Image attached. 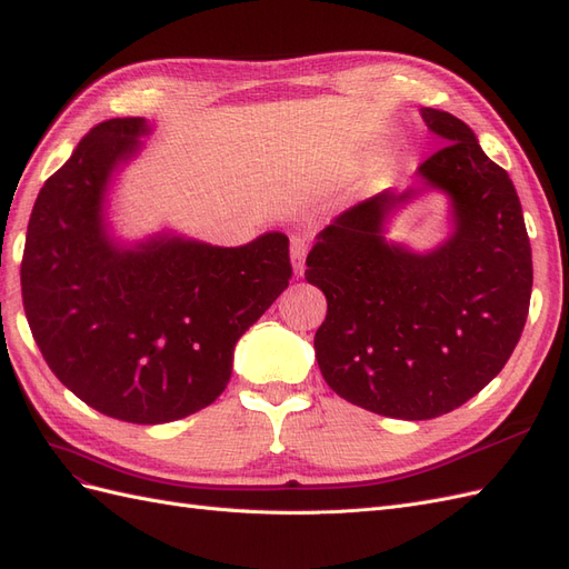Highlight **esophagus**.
Here are the masks:
<instances>
[{"mask_svg": "<svg viewBox=\"0 0 569 569\" xmlns=\"http://www.w3.org/2000/svg\"><path fill=\"white\" fill-rule=\"evenodd\" d=\"M306 253L308 244L301 237H291V247H289V258H291V268H295V274H301L306 268Z\"/></svg>", "mask_w": 569, "mask_h": 569, "instance_id": "esophagus-1", "label": "esophagus"}]
</instances>
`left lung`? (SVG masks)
<instances>
[{"instance_id":"obj_1","label":"left lung","mask_w":569,"mask_h":569,"mask_svg":"<svg viewBox=\"0 0 569 569\" xmlns=\"http://www.w3.org/2000/svg\"><path fill=\"white\" fill-rule=\"evenodd\" d=\"M446 142L420 184L343 211L316 239L306 280L322 289L316 358L341 399L377 416L432 420L503 370L531 297V247L520 197L460 118L420 109ZM427 188L447 194L452 234L429 252L389 243L391 214Z\"/></svg>"}]
</instances>
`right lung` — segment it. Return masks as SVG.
<instances>
[{"mask_svg":"<svg viewBox=\"0 0 569 569\" xmlns=\"http://www.w3.org/2000/svg\"><path fill=\"white\" fill-rule=\"evenodd\" d=\"M151 132L147 118L92 128L32 206L21 289L47 366L109 418L161 425L226 391L234 343L289 284V239L213 247L176 232L111 234L113 178Z\"/></svg>","mask_w":569,"mask_h":569,"instance_id":"1","label":"right lung"}]
</instances>
